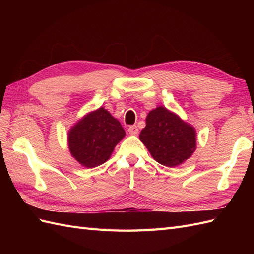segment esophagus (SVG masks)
Wrapping results in <instances>:
<instances>
[{"mask_svg": "<svg viewBox=\"0 0 254 254\" xmlns=\"http://www.w3.org/2000/svg\"><path fill=\"white\" fill-rule=\"evenodd\" d=\"M128 132H129V134L135 135V134H137V132H139V129H137L136 126H130L128 128Z\"/></svg>", "mask_w": 254, "mask_h": 254, "instance_id": "esophagus-1", "label": "esophagus"}]
</instances>
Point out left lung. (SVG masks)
I'll return each mask as SVG.
<instances>
[{
	"label": "left lung",
	"mask_w": 254,
	"mask_h": 254,
	"mask_svg": "<svg viewBox=\"0 0 254 254\" xmlns=\"http://www.w3.org/2000/svg\"><path fill=\"white\" fill-rule=\"evenodd\" d=\"M196 130L163 106L149 111L140 140L157 162L179 166L196 150Z\"/></svg>",
	"instance_id": "8db88e82"
}]
</instances>
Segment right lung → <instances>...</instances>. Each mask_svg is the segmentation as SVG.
I'll use <instances>...</instances> for the list:
<instances>
[{
	"label": "right lung",
	"instance_id": "add662e5",
	"mask_svg": "<svg viewBox=\"0 0 254 254\" xmlns=\"http://www.w3.org/2000/svg\"><path fill=\"white\" fill-rule=\"evenodd\" d=\"M119 120L101 107L87 113L67 133L72 157L84 167L92 168L105 163L117 144L125 136Z\"/></svg>",
	"mask_w": 254,
	"mask_h": 254
}]
</instances>
